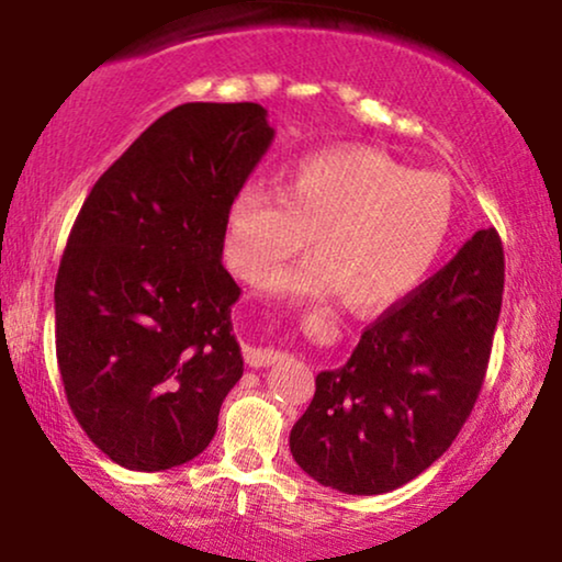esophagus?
I'll list each match as a JSON object with an SVG mask.
<instances>
[{
	"label": "esophagus",
	"mask_w": 562,
	"mask_h": 562,
	"mask_svg": "<svg viewBox=\"0 0 562 562\" xmlns=\"http://www.w3.org/2000/svg\"><path fill=\"white\" fill-rule=\"evenodd\" d=\"M283 358H286L283 352L271 350V348H245V363H248L250 368L276 366V363H281Z\"/></svg>",
	"instance_id": "34e87169"
}]
</instances>
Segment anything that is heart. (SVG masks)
<instances>
[{
    "label": "heart",
    "instance_id": "b5f03b06",
    "mask_svg": "<svg viewBox=\"0 0 562 562\" xmlns=\"http://www.w3.org/2000/svg\"><path fill=\"white\" fill-rule=\"evenodd\" d=\"M456 191L440 173L412 171L371 145H337L289 166L283 199L250 181L227 212V258L260 283L314 237L317 258L276 276V294H345L350 310L404 302L448 243Z\"/></svg>",
    "mask_w": 562,
    "mask_h": 562
}]
</instances>
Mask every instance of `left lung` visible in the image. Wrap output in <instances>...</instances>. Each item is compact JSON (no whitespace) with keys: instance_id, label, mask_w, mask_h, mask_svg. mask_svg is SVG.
I'll return each mask as SVG.
<instances>
[{"instance_id":"obj_1","label":"left lung","mask_w":562,"mask_h":562,"mask_svg":"<svg viewBox=\"0 0 562 562\" xmlns=\"http://www.w3.org/2000/svg\"><path fill=\"white\" fill-rule=\"evenodd\" d=\"M502 291V237L479 229L440 273L366 327L348 363L317 375L289 437L299 468L358 496L427 471L471 417Z\"/></svg>"}]
</instances>
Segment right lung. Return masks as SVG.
<instances>
[{"label": "right lung", "instance_id": "1", "mask_svg": "<svg viewBox=\"0 0 562 562\" xmlns=\"http://www.w3.org/2000/svg\"><path fill=\"white\" fill-rule=\"evenodd\" d=\"M256 102H189L158 117L89 191L56 279L68 406L104 456L168 471L217 432L243 375L240 299L222 266L227 212L271 148Z\"/></svg>", "mask_w": 562, "mask_h": 562}]
</instances>
